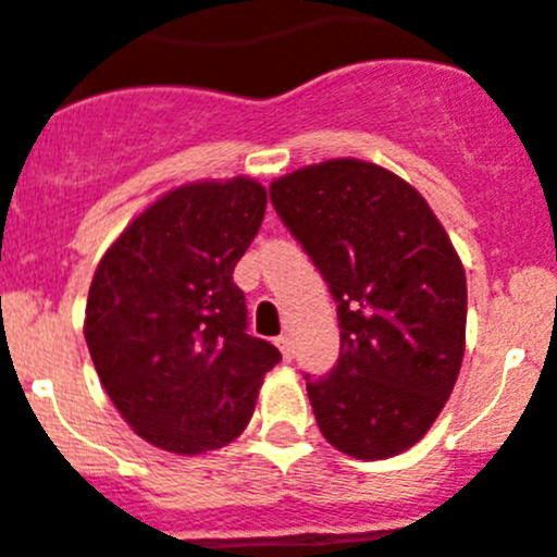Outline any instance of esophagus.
I'll return each mask as SVG.
<instances>
[{
	"label": "esophagus",
	"mask_w": 557,
	"mask_h": 557,
	"mask_svg": "<svg viewBox=\"0 0 557 557\" xmlns=\"http://www.w3.org/2000/svg\"><path fill=\"white\" fill-rule=\"evenodd\" d=\"M274 343H277V348H280V354H283V359L290 361V356H294V345H290L288 334H280V337L274 339Z\"/></svg>",
	"instance_id": "obj_1"
}]
</instances>
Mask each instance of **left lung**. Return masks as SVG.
Instances as JSON below:
<instances>
[{"label": "left lung", "mask_w": 557, "mask_h": 557, "mask_svg": "<svg viewBox=\"0 0 557 557\" xmlns=\"http://www.w3.org/2000/svg\"><path fill=\"white\" fill-rule=\"evenodd\" d=\"M269 196L337 299V364L305 375L323 438L356 460L410 449L466 354V269L449 234L422 193L367 160L305 165Z\"/></svg>", "instance_id": "1"}]
</instances>
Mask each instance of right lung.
Segmentation results:
<instances>
[{
	"label": "right lung",
	"mask_w": 557,
	"mask_h": 557,
	"mask_svg": "<svg viewBox=\"0 0 557 557\" xmlns=\"http://www.w3.org/2000/svg\"><path fill=\"white\" fill-rule=\"evenodd\" d=\"M250 176L174 187L113 239L86 299L84 337L102 388L147 444L193 457L239 438L280 361L250 337L234 267L261 228Z\"/></svg>",
	"instance_id": "obj_1"
}]
</instances>
